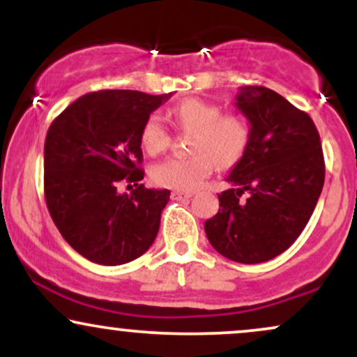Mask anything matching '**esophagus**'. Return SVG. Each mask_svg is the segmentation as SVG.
Instances as JSON below:
<instances>
[{
	"mask_svg": "<svg viewBox=\"0 0 357 357\" xmlns=\"http://www.w3.org/2000/svg\"><path fill=\"white\" fill-rule=\"evenodd\" d=\"M191 196H192L191 192H188V191H173V192H171V198L178 199V202H181V199H190Z\"/></svg>",
	"mask_w": 357,
	"mask_h": 357,
	"instance_id": "esophagus-1",
	"label": "esophagus"
}]
</instances>
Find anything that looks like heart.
<instances>
[{"instance_id":"obj_1","label":"heart","mask_w":357,"mask_h":357,"mask_svg":"<svg viewBox=\"0 0 357 357\" xmlns=\"http://www.w3.org/2000/svg\"><path fill=\"white\" fill-rule=\"evenodd\" d=\"M176 126L192 132L191 155L167 158L153 167L155 184L178 191H192L215 169L236 166L252 142V124L238 112L223 114L220 105L199 99H186L171 110ZM169 130L158 114H151L141 127V144L155 155L169 146Z\"/></svg>"}]
</instances>
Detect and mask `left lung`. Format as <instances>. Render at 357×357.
<instances>
[{
  "label": "left lung",
  "mask_w": 357,
  "mask_h": 357,
  "mask_svg": "<svg viewBox=\"0 0 357 357\" xmlns=\"http://www.w3.org/2000/svg\"><path fill=\"white\" fill-rule=\"evenodd\" d=\"M236 107L252 124V142L231 169L230 190L204 223L211 247L238 264H260L298 238L321 196L326 165L309 114L267 87L247 85Z\"/></svg>",
  "instance_id": "8db88e82"
}]
</instances>
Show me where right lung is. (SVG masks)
Masks as SVG:
<instances>
[{
  "instance_id": "add662e5",
  "label": "right lung",
  "mask_w": 357,
  "mask_h": 357,
  "mask_svg": "<svg viewBox=\"0 0 357 357\" xmlns=\"http://www.w3.org/2000/svg\"><path fill=\"white\" fill-rule=\"evenodd\" d=\"M171 93L99 90L68 105L45 139V199L53 223L82 257L99 265L136 260L153 245L167 190H147L141 127ZM124 183L137 186L127 195Z\"/></svg>"
}]
</instances>
